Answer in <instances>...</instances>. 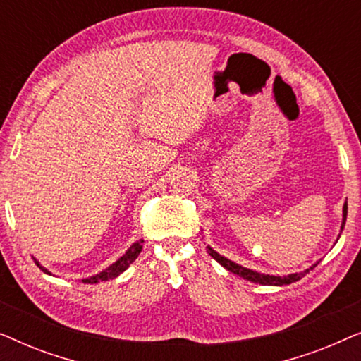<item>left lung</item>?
I'll return each instance as SVG.
<instances>
[{"instance_id":"8db88e82","label":"left lung","mask_w":361,"mask_h":361,"mask_svg":"<svg viewBox=\"0 0 361 361\" xmlns=\"http://www.w3.org/2000/svg\"><path fill=\"white\" fill-rule=\"evenodd\" d=\"M345 221H347V202H345L343 205V221H342V230L345 226ZM209 248V255L212 258L219 261V263L224 266L225 269L231 271L233 274H238L240 278H243L246 281H251V283H258V284H263V286H284V284H290V283H295V281H299L300 278H304L305 274L309 273L310 269H314L317 263L314 266H310L309 269L302 271V273H294V274H288V276H271V274H261L258 271H253V269H248V268H243V266L233 263V261H230L228 258H225V256H221L216 253L215 250H212L210 246H207Z\"/></svg>"}]
</instances>
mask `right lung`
<instances>
[{"instance_id":"right-lung-1","label":"right lung","mask_w":361,"mask_h":361,"mask_svg":"<svg viewBox=\"0 0 361 361\" xmlns=\"http://www.w3.org/2000/svg\"><path fill=\"white\" fill-rule=\"evenodd\" d=\"M141 250H142V240L136 241V243H133V245L130 246V250H128L126 253L123 255L120 259L115 261V263H113L111 266H108L106 269H103L102 273L92 276V278L82 279V281H83V283H87V284H97V283H102V281H108V279L116 278V276H120V274L123 273V271L128 269V266H130V264L133 263V261H135V259L137 258V256H140ZM36 263H37V261H36ZM37 266L44 271V273L51 274L46 268H42V266L39 264V263H37Z\"/></svg>"}]
</instances>
